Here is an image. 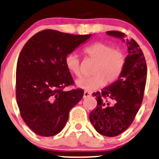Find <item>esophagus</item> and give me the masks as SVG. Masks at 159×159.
<instances>
[{"label":"esophagus","mask_w":159,"mask_h":159,"mask_svg":"<svg viewBox=\"0 0 159 159\" xmlns=\"http://www.w3.org/2000/svg\"><path fill=\"white\" fill-rule=\"evenodd\" d=\"M91 95V93H89V92H84V94H83V98H87V97L90 96Z\"/></svg>","instance_id":"1"}]
</instances>
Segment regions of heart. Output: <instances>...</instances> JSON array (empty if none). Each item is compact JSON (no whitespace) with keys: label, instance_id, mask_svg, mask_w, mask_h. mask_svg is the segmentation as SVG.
Here are the masks:
<instances>
[{"label":"heart","instance_id":"b5f03b06","mask_svg":"<svg viewBox=\"0 0 159 159\" xmlns=\"http://www.w3.org/2000/svg\"><path fill=\"white\" fill-rule=\"evenodd\" d=\"M87 57L96 62L92 71L94 76L81 78L75 81L76 86L86 92H94L105 84L114 82L121 75L126 63L125 53L120 49L106 43H95L84 50ZM67 70L75 76L81 75L80 59L75 53H69L65 57Z\"/></svg>","mask_w":159,"mask_h":159}]
</instances>
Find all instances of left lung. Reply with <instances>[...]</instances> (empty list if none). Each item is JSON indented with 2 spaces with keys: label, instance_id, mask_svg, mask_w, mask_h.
<instances>
[{
  "label": "left lung",
  "instance_id": "left-lung-1",
  "mask_svg": "<svg viewBox=\"0 0 159 159\" xmlns=\"http://www.w3.org/2000/svg\"><path fill=\"white\" fill-rule=\"evenodd\" d=\"M106 34L126 43L128 55L120 77L101 92L92 94L97 106L91 112L89 120L100 134L115 137L130 127L141 107L147 80V66L142 50L133 39L125 40V34L118 31H109Z\"/></svg>",
  "mask_w": 159,
  "mask_h": 159
}]
</instances>
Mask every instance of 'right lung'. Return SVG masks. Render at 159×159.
Segmentation results:
<instances>
[{
  "label": "right lung",
  "instance_id": "right-lung-1",
  "mask_svg": "<svg viewBox=\"0 0 159 159\" xmlns=\"http://www.w3.org/2000/svg\"><path fill=\"white\" fill-rule=\"evenodd\" d=\"M91 36L46 29L21 50L16 67L17 103L23 120L36 134L60 133L70 110L82 98L81 89L64 91L74 81L65 57Z\"/></svg>",
  "mask_w": 159,
  "mask_h": 159
}]
</instances>
